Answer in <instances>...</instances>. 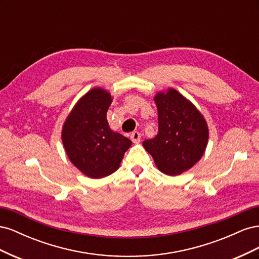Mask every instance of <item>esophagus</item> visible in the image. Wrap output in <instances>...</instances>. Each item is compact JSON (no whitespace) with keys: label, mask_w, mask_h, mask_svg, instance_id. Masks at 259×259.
I'll use <instances>...</instances> for the list:
<instances>
[{"label":"esophagus","mask_w":259,"mask_h":259,"mask_svg":"<svg viewBox=\"0 0 259 259\" xmlns=\"http://www.w3.org/2000/svg\"><path fill=\"white\" fill-rule=\"evenodd\" d=\"M140 138H142V135H140L139 132H133L131 134V139L134 144H138L140 142Z\"/></svg>","instance_id":"obj_1"}]
</instances>
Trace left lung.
<instances>
[{
	"label": "left lung",
	"mask_w": 259,
	"mask_h": 259,
	"mask_svg": "<svg viewBox=\"0 0 259 259\" xmlns=\"http://www.w3.org/2000/svg\"><path fill=\"white\" fill-rule=\"evenodd\" d=\"M153 99L158 108L159 132L143 145L163 174L180 175L204 153L207 123L197 107L174 89L159 92Z\"/></svg>",
	"instance_id": "1"
}]
</instances>
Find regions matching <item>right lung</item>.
<instances>
[{
  "label": "right lung",
  "instance_id": "obj_1",
  "mask_svg": "<svg viewBox=\"0 0 259 259\" xmlns=\"http://www.w3.org/2000/svg\"><path fill=\"white\" fill-rule=\"evenodd\" d=\"M112 96L94 88L82 96L62 125L61 140L73 165L90 178H103L120 167L132 142L113 132L107 121Z\"/></svg>",
  "mask_w": 259,
  "mask_h": 259
}]
</instances>
